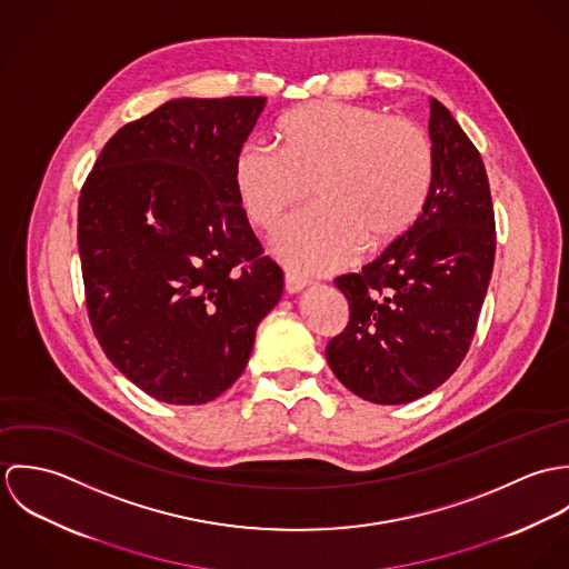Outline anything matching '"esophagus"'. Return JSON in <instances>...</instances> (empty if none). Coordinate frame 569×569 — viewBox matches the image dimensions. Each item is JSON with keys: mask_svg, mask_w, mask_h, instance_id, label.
<instances>
[{"mask_svg": "<svg viewBox=\"0 0 569 569\" xmlns=\"http://www.w3.org/2000/svg\"><path fill=\"white\" fill-rule=\"evenodd\" d=\"M305 287H309V280L305 276H298V273H291V271L284 276V289L289 293H300Z\"/></svg>", "mask_w": 569, "mask_h": 569, "instance_id": "1", "label": "esophagus"}]
</instances>
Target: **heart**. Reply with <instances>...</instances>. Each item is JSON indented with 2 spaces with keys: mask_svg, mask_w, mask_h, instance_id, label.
Returning a JSON list of instances; mask_svg holds the SVG:
<instances>
[{
  "mask_svg": "<svg viewBox=\"0 0 569 569\" xmlns=\"http://www.w3.org/2000/svg\"><path fill=\"white\" fill-rule=\"evenodd\" d=\"M278 151L247 142L232 181L251 226L271 232L313 188L320 210L289 223L276 253L302 271L348 262L361 243L383 247L418 219L433 181V144L409 118L368 104L307 102L278 122Z\"/></svg>",
  "mask_w": 569,
  "mask_h": 569,
  "instance_id": "1",
  "label": "heart"
}]
</instances>
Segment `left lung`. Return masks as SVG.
Segmentation results:
<instances>
[{
  "mask_svg": "<svg viewBox=\"0 0 569 569\" xmlns=\"http://www.w3.org/2000/svg\"><path fill=\"white\" fill-rule=\"evenodd\" d=\"M433 181L420 217L359 273L335 280L350 307L328 341L335 377L379 406L416 401L462 363L495 260L487 168L451 111L429 100Z\"/></svg>",
  "mask_w": 569,
  "mask_h": 569,
  "instance_id": "obj_1",
  "label": "left lung"
}]
</instances>
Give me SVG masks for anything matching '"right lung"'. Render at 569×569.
Instances as JSON below:
<instances>
[{
  "label": "right lung",
  "mask_w": 569,
  "mask_h": 569,
  "mask_svg": "<svg viewBox=\"0 0 569 569\" xmlns=\"http://www.w3.org/2000/svg\"><path fill=\"white\" fill-rule=\"evenodd\" d=\"M264 102L168 100L124 124L82 186L79 251L93 335L162 403L221 397L282 296V269L262 253L232 181Z\"/></svg>",
  "instance_id": "obj_1"
}]
</instances>
